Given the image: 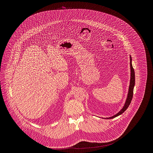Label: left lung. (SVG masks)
I'll list each match as a JSON object with an SVG mask.
<instances>
[{"mask_svg": "<svg viewBox=\"0 0 153 153\" xmlns=\"http://www.w3.org/2000/svg\"><path fill=\"white\" fill-rule=\"evenodd\" d=\"M130 70H131V77H130V85H129V89H128V95H127V100L126 101L125 104L123 106V108L121 109L117 114H116L115 115L108 117V118H104L105 119H112L116 117L119 116L120 115L122 114L126 109L128 108V107H129L130 103H131V100L132 98V96H133V91H134V87L135 85V72H134V68L132 65V58H131V55H130Z\"/></svg>", "mask_w": 153, "mask_h": 153, "instance_id": "1", "label": "left lung"}]
</instances>
